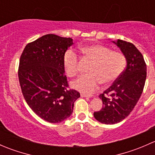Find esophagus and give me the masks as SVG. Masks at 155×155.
Masks as SVG:
<instances>
[{"label":"esophagus","mask_w":155,"mask_h":155,"mask_svg":"<svg viewBox=\"0 0 155 155\" xmlns=\"http://www.w3.org/2000/svg\"><path fill=\"white\" fill-rule=\"evenodd\" d=\"M81 97H90L88 95L85 94H81Z\"/></svg>","instance_id":"1"}]
</instances>
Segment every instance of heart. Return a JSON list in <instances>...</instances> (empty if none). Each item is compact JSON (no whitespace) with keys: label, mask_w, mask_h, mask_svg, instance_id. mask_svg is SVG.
<instances>
[{"label":"heart","mask_w":155,"mask_h":155,"mask_svg":"<svg viewBox=\"0 0 155 155\" xmlns=\"http://www.w3.org/2000/svg\"><path fill=\"white\" fill-rule=\"evenodd\" d=\"M82 57L91 62L87 70V76H82L72 83V86L87 94L94 93L100 84L108 87L112 85L124 71L126 58L123 53L112 51L101 44H92L80 48ZM63 65L68 76L74 78L79 75V58L73 50L66 51L63 57Z\"/></svg>","instance_id":"1"}]
</instances>
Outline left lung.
I'll list each match as a JSON object with an SVG mask.
<instances>
[{
	"label": "left lung",
	"instance_id": "obj_1",
	"mask_svg": "<svg viewBox=\"0 0 155 155\" xmlns=\"http://www.w3.org/2000/svg\"><path fill=\"white\" fill-rule=\"evenodd\" d=\"M124 54L127 67L118 79L99 97L103 108L94 112L100 122L114 124L127 118L140 100L146 79V64L143 54L133 43L112 41Z\"/></svg>",
	"mask_w": 155,
	"mask_h": 155
}]
</instances>
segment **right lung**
<instances>
[{
	"instance_id": "1",
	"label": "right lung",
	"mask_w": 155,
	"mask_h": 155,
	"mask_svg": "<svg viewBox=\"0 0 155 155\" xmlns=\"http://www.w3.org/2000/svg\"><path fill=\"white\" fill-rule=\"evenodd\" d=\"M73 39L46 34L28 43L19 60L18 76L28 105L40 118L59 123L69 118L80 94L68 89L63 57Z\"/></svg>"
}]
</instances>
